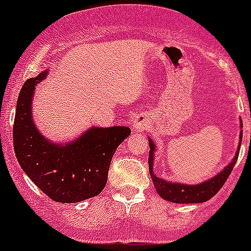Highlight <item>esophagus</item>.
<instances>
[{"instance_id": "esophagus-1", "label": "esophagus", "mask_w": 251, "mask_h": 251, "mask_svg": "<svg viewBox=\"0 0 251 251\" xmlns=\"http://www.w3.org/2000/svg\"><path fill=\"white\" fill-rule=\"evenodd\" d=\"M147 127H148V117L146 114L137 115L134 122L132 123V129L137 130V132L145 130Z\"/></svg>"}]
</instances>
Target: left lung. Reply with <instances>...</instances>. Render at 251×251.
<instances>
[{"label":"left lung","mask_w":251,"mask_h":251,"mask_svg":"<svg viewBox=\"0 0 251 251\" xmlns=\"http://www.w3.org/2000/svg\"><path fill=\"white\" fill-rule=\"evenodd\" d=\"M243 122L240 118V133H239V143L238 150L235 152V156L229 165L225 166L219 174L214 175L208 179H205L200 183H195V185H188V183L176 182V181H168L166 178L158 177L154 174V152L157 151L156 143L148 136V142H150V158H148V166H150V174L151 178L153 181V185L156 188L157 194L170 202L175 203H201L205 201L210 200L214 197L217 192L220 191V188L225 183L229 175L231 174L232 168H234L236 159L239 156V151H240L241 139H243Z\"/></svg>","instance_id":"left-lung-1"}]
</instances>
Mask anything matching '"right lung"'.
I'll return each mask as SVG.
<instances>
[{"label":"right lung","mask_w":251,"mask_h":251,"mask_svg":"<svg viewBox=\"0 0 251 251\" xmlns=\"http://www.w3.org/2000/svg\"><path fill=\"white\" fill-rule=\"evenodd\" d=\"M49 68L25 81L17 99L13 148L22 171L51 200L75 203L103 191L115 150L130 134L126 126H92L69 142H52L36 126L32 100Z\"/></svg>","instance_id":"obj_1"}]
</instances>
